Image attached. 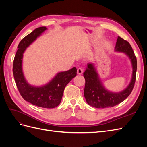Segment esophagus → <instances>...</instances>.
<instances>
[{"instance_id": "34e87169", "label": "esophagus", "mask_w": 147, "mask_h": 147, "mask_svg": "<svg viewBox=\"0 0 147 147\" xmlns=\"http://www.w3.org/2000/svg\"><path fill=\"white\" fill-rule=\"evenodd\" d=\"M83 72V69L82 68H78L77 69V74H78V75L82 74Z\"/></svg>"}]
</instances>
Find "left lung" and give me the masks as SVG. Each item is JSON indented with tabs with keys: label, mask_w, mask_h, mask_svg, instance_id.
Instances as JSON below:
<instances>
[{
	"label": "left lung",
	"mask_w": 147,
	"mask_h": 147,
	"mask_svg": "<svg viewBox=\"0 0 147 147\" xmlns=\"http://www.w3.org/2000/svg\"><path fill=\"white\" fill-rule=\"evenodd\" d=\"M115 51L124 53L129 58L132 67L131 82L124 90L118 92H111L104 87L93 63H88L83 76L85 79L84 96L87 103L96 108L104 109L117 105L129 96L134 86L137 71V59L128 42L118 37Z\"/></svg>",
	"instance_id": "left-lung-1"
}]
</instances>
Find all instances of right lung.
<instances>
[{
  "instance_id": "obj_1",
  "label": "right lung",
  "mask_w": 147,
  "mask_h": 147,
  "mask_svg": "<svg viewBox=\"0 0 147 147\" xmlns=\"http://www.w3.org/2000/svg\"><path fill=\"white\" fill-rule=\"evenodd\" d=\"M47 29L46 27L38 28L22 39L18 46V49L13 61V73L16 86L26 101L40 107L52 109L61 103L64 88L77 75V69L73 67L69 70L57 73L51 80L43 86H32L27 82L22 68L23 53Z\"/></svg>"
}]
</instances>
